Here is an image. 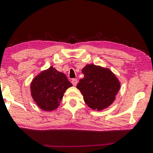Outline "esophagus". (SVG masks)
<instances>
[{
  "label": "esophagus",
  "mask_w": 153,
  "mask_h": 153,
  "mask_svg": "<svg viewBox=\"0 0 153 153\" xmlns=\"http://www.w3.org/2000/svg\"><path fill=\"white\" fill-rule=\"evenodd\" d=\"M71 83L73 84V85L74 86H76L77 84V79H72Z\"/></svg>",
  "instance_id": "1"
}]
</instances>
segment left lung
<instances>
[{
  "label": "left lung",
  "instance_id": "1",
  "mask_svg": "<svg viewBox=\"0 0 153 153\" xmlns=\"http://www.w3.org/2000/svg\"><path fill=\"white\" fill-rule=\"evenodd\" d=\"M82 72L85 77L79 79L77 88L82 94L86 104L97 111L108 107L120 89L117 77L108 68L94 64L86 65Z\"/></svg>",
  "mask_w": 153,
  "mask_h": 153
}]
</instances>
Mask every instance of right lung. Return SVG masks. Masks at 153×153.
Instances as JSON below:
<instances>
[{
  "mask_svg": "<svg viewBox=\"0 0 153 153\" xmlns=\"http://www.w3.org/2000/svg\"><path fill=\"white\" fill-rule=\"evenodd\" d=\"M72 86L65 74L51 66L32 81L31 95L39 108L53 111L59 105L66 90Z\"/></svg>",
  "mask_w": 153,
  "mask_h": 153,
  "instance_id": "right-lung-1",
  "label": "right lung"
}]
</instances>
